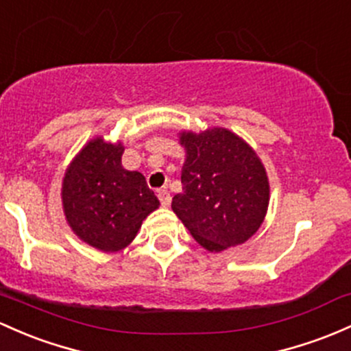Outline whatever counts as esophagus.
Instances as JSON below:
<instances>
[{
    "label": "esophagus",
    "mask_w": 351,
    "mask_h": 351,
    "mask_svg": "<svg viewBox=\"0 0 351 351\" xmlns=\"http://www.w3.org/2000/svg\"><path fill=\"white\" fill-rule=\"evenodd\" d=\"M156 196L163 206H168L169 202H171V196H169V191L167 188H160V190H156Z\"/></svg>",
    "instance_id": "34e87169"
}]
</instances>
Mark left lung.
<instances>
[{"label":"left lung","mask_w":351,"mask_h":351,"mask_svg":"<svg viewBox=\"0 0 351 351\" xmlns=\"http://www.w3.org/2000/svg\"><path fill=\"white\" fill-rule=\"evenodd\" d=\"M182 193L171 208L208 252L245 243L267 215L269 184L256 153L225 128L182 133Z\"/></svg>","instance_id":"left-lung-1"}]
</instances>
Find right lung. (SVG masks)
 Wrapping results in <instances>:
<instances>
[{
    "instance_id": "add662e5",
    "label": "right lung",
    "mask_w": 351,
    "mask_h": 351,
    "mask_svg": "<svg viewBox=\"0 0 351 351\" xmlns=\"http://www.w3.org/2000/svg\"><path fill=\"white\" fill-rule=\"evenodd\" d=\"M121 145L95 138L80 152L63 180V208L73 232L101 252L132 243L141 221L160 202L145 176L121 167Z\"/></svg>"
}]
</instances>
